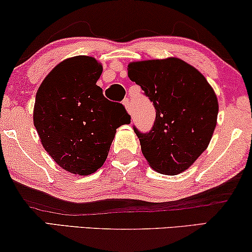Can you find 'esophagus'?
Instances as JSON below:
<instances>
[{
    "label": "esophagus",
    "instance_id": "34e87169",
    "mask_svg": "<svg viewBox=\"0 0 252 252\" xmlns=\"http://www.w3.org/2000/svg\"><path fill=\"white\" fill-rule=\"evenodd\" d=\"M123 105H125L126 112L129 113L131 116H132L133 115V108H132V105H131L130 99L129 98H126L125 100H123Z\"/></svg>",
    "mask_w": 252,
    "mask_h": 252
}]
</instances>
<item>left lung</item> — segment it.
I'll return each mask as SVG.
<instances>
[{"label":"left lung","instance_id":"obj_1","mask_svg":"<svg viewBox=\"0 0 252 252\" xmlns=\"http://www.w3.org/2000/svg\"><path fill=\"white\" fill-rule=\"evenodd\" d=\"M127 76L153 101L157 119L148 133L134 132L152 169L175 176L207 150L218 115V99L207 79L184 60H141L127 65Z\"/></svg>","mask_w":252,"mask_h":252}]
</instances>
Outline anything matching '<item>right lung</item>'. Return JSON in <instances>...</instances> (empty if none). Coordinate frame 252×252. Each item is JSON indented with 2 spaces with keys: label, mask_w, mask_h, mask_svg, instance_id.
Masks as SVG:
<instances>
[{
  "label": "right lung",
  "mask_w": 252,
  "mask_h": 252,
  "mask_svg": "<svg viewBox=\"0 0 252 252\" xmlns=\"http://www.w3.org/2000/svg\"><path fill=\"white\" fill-rule=\"evenodd\" d=\"M102 65L94 57L63 60L36 92L33 122L42 146L60 168L89 176L107 158L116 129L130 123L125 107H108L97 81Z\"/></svg>",
  "instance_id": "add662e5"
}]
</instances>
